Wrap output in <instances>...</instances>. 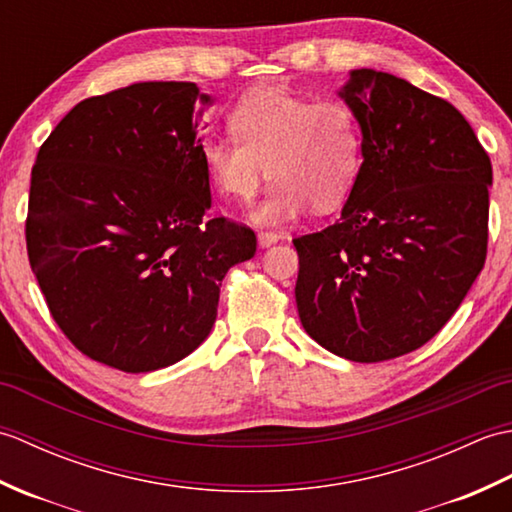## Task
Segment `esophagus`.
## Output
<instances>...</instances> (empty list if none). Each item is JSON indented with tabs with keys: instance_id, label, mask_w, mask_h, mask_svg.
<instances>
[{
	"instance_id": "obj_1",
	"label": "esophagus",
	"mask_w": 512,
	"mask_h": 512,
	"mask_svg": "<svg viewBox=\"0 0 512 512\" xmlns=\"http://www.w3.org/2000/svg\"><path fill=\"white\" fill-rule=\"evenodd\" d=\"M277 235L275 233H259L257 235V242H259V246H262V248H268V246H273V244H277Z\"/></svg>"
}]
</instances>
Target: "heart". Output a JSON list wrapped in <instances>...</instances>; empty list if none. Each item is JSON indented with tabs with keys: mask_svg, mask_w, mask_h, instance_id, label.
Segmentation results:
<instances>
[{
	"mask_svg": "<svg viewBox=\"0 0 512 512\" xmlns=\"http://www.w3.org/2000/svg\"><path fill=\"white\" fill-rule=\"evenodd\" d=\"M228 138H209L200 156L211 187L246 204L275 180L253 211L266 226L295 222L308 206L330 213L347 200L361 171L363 138L341 101L312 103L277 88L248 92L231 112Z\"/></svg>",
	"mask_w": 512,
	"mask_h": 512,
	"instance_id": "heart-1",
	"label": "heart"
}]
</instances>
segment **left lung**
I'll return each instance as SVG.
<instances>
[{"instance_id": "left-lung-1", "label": "left lung", "mask_w": 512, "mask_h": 512, "mask_svg": "<svg viewBox=\"0 0 512 512\" xmlns=\"http://www.w3.org/2000/svg\"><path fill=\"white\" fill-rule=\"evenodd\" d=\"M363 165L341 220L292 239L303 330L354 363L418 350L460 308L488 244L491 158L451 103L394 74L352 70Z\"/></svg>"}]
</instances>
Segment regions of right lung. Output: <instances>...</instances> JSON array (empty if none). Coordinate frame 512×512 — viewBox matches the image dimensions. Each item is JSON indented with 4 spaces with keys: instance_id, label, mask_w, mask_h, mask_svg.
<instances>
[{
    "instance_id": "right-lung-1",
    "label": "right lung",
    "mask_w": 512,
    "mask_h": 512,
    "mask_svg": "<svg viewBox=\"0 0 512 512\" xmlns=\"http://www.w3.org/2000/svg\"><path fill=\"white\" fill-rule=\"evenodd\" d=\"M195 83L147 81L65 114L32 167L30 268L76 350L127 374L182 361L209 336L228 268L257 237L206 220L211 187Z\"/></svg>"
}]
</instances>
